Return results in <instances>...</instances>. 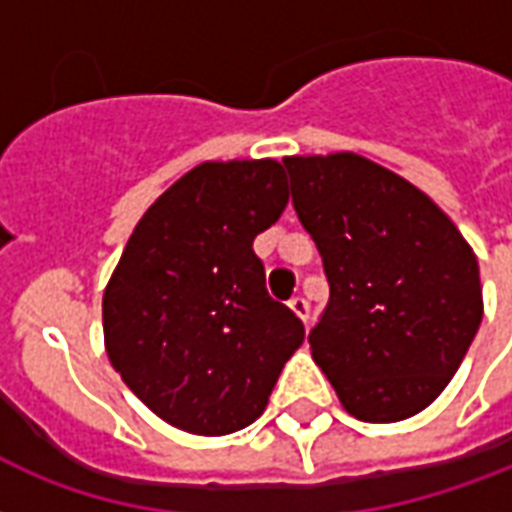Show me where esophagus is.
I'll list each match as a JSON object with an SVG mask.
<instances>
[{
  "label": "esophagus",
  "instance_id": "1",
  "mask_svg": "<svg viewBox=\"0 0 512 512\" xmlns=\"http://www.w3.org/2000/svg\"><path fill=\"white\" fill-rule=\"evenodd\" d=\"M289 308H292L294 316H297L300 322H308V316H311V305L302 300V297H294V300H289Z\"/></svg>",
  "mask_w": 512,
  "mask_h": 512
}]
</instances>
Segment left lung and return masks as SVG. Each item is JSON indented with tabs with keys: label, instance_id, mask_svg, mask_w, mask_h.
Here are the masks:
<instances>
[{
	"label": "left lung",
	"instance_id": "left-lung-1",
	"mask_svg": "<svg viewBox=\"0 0 512 512\" xmlns=\"http://www.w3.org/2000/svg\"><path fill=\"white\" fill-rule=\"evenodd\" d=\"M330 302L308 341L346 412L398 423L434 404L483 322L477 256L423 190L354 152L283 158Z\"/></svg>",
	"mask_w": 512,
	"mask_h": 512
}]
</instances>
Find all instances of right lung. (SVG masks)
Segmentation results:
<instances>
[{
    "mask_svg": "<svg viewBox=\"0 0 512 512\" xmlns=\"http://www.w3.org/2000/svg\"><path fill=\"white\" fill-rule=\"evenodd\" d=\"M289 204L278 160H207L160 193L103 292L122 382L169 425L234 434L267 409L305 327L264 289L256 234Z\"/></svg>",
    "mask_w": 512,
    "mask_h": 512,
    "instance_id": "right-lung-1",
    "label": "right lung"
}]
</instances>
